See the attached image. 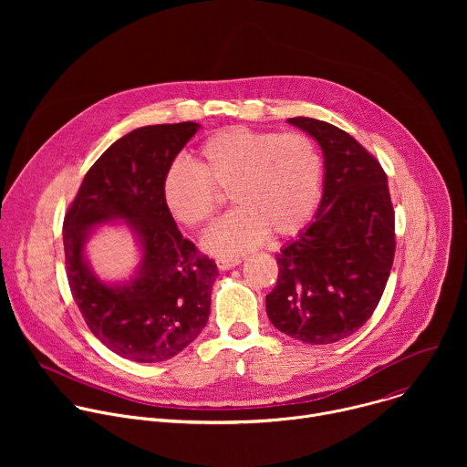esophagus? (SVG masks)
I'll return each instance as SVG.
<instances>
[{"instance_id": "esophagus-1", "label": "esophagus", "mask_w": 467, "mask_h": 467, "mask_svg": "<svg viewBox=\"0 0 467 467\" xmlns=\"http://www.w3.org/2000/svg\"><path fill=\"white\" fill-rule=\"evenodd\" d=\"M242 262L240 256H222L216 260V265L220 270H231L234 268V265H238Z\"/></svg>"}]
</instances>
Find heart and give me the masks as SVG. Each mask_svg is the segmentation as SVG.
Here are the masks:
<instances>
[{
  "label": "heart",
  "instance_id": "1",
  "mask_svg": "<svg viewBox=\"0 0 467 467\" xmlns=\"http://www.w3.org/2000/svg\"><path fill=\"white\" fill-rule=\"evenodd\" d=\"M321 177L317 148L301 132L229 127L199 148L197 166L181 159L168 166L162 197L179 223L199 227L216 213L218 190H231L238 207L203 234L202 245L234 256L270 234H297L316 211Z\"/></svg>",
  "mask_w": 467,
  "mask_h": 467
}]
</instances>
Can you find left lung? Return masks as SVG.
<instances>
[{
	"label": "left lung",
	"instance_id": "8db88e82",
	"mask_svg": "<svg viewBox=\"0 0 467 467\" xmlns=\"http://www.w3.org/2000/svg\"><path fill=\"white\" fill-rule=\"evenodd\" d=\"M323 153V193L314 220L279 254L265 312L285 335L335 344L377 308L393 264V207L380 164L346 130L314 118H288Z\"/></svg>",
	"mask_w": 467,
	"mask_h": 467
}]
</instances>
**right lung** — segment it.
Listing matches in <instances>:
<instances>
[{
	"label": "right lung",
	"instance_id": "add662e5",
	"mask_svg": "<svg viewBox=\"0 0 467 467\" xmlns=\"http://www.w3.org/2000/svg\"><path fill=\"white\" fill-rule=\"evenodd\" d=\"M199 123L130 130L88 170L64 218L62 240L72 296L94 337L121 358L164 362L209 321L218 265L182 238L162 197V179ZM125 223L141 260L129 280L105 282L86 244L99 224Z\"/></svg>",
	"mask_w": 467,
	"mask_h": 467
}]
</instances>
